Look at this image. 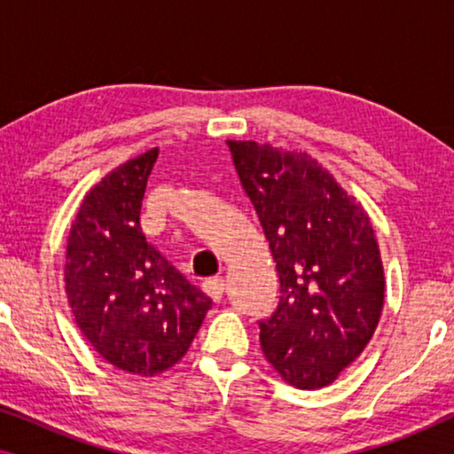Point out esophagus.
<instances>
[{"label": "esophagus", "mask_w": 454, "mask_h": 454, "mask_svg": "<svg viewBox=\"0 0 454 454\" xmlns=\"http://www.w3.org/2000/svg\"><path fill=\"white\" fill-rule=\"evenodd\" d=\"M202 291L208 297H213L215 301H219L223 300V295H225V281H223V278H207V281L202 283Z\"/></svg>", "instance_id": "1"}]
</instances>
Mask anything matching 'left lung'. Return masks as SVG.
Masks as SVG:
<instances>
[{"label": "left lung", "instance_id": "8db88e82", "mask_svg": "<svg viewBox=\"0 0 454 454\" xmlns=\"http://www.w3.org/2000/svg\"><path fill=\"white\" fill-rule=\"evenodd\" d=\"M281 281L260 345L285 382L337 380L370 343L384 306V269L370 216L301 151L227 140Z\"/></svg>", "mask_w": 454, "mask_h": 454}]
</instances>
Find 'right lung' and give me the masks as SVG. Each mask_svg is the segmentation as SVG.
<instances>
[{"instance_id": "right-lung-1", "label": "right lung", "mask_w": 454, "mask_h": 454, "mask_svg": "<svg viewBox=\"0 0 454 454\" xmlns=\"http://www.w3.org/2000/svg\"><path fill=\"white\" fill-rule=\"evenodd\" d=\"M157 157L151 148L92 185L66 246V295L80 333L105 362L138 376L176 365L213 306L140 231Z\"/></svg>"}]
</instances>
